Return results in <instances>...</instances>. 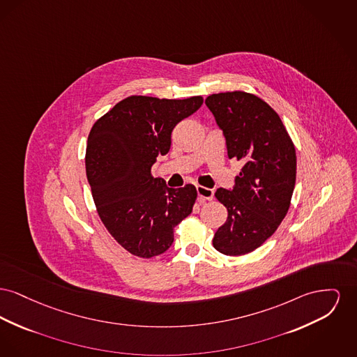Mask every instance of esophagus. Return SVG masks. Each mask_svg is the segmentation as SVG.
<instances>
[{
  "mask_svg": "<svg viewBox=\"0 0 357 357\" xmlns=\"http://www.w3.org/2000/svg\"><path fill=\"white\" fill-rule=\"evenodd\" d=\"M197 192L201 201H211L214 198V190L205 186H197Z\"/></svg>",
  "mask_w": 357,
  "mask_h": 357,
  "instance_id": "34e87169",
  "label": "esophagus"
}]
</instances>
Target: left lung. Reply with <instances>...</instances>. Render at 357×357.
Wrapping results in <instances>:
<instances>
[{
    "label": "left lung",
    "instance_id": "8db88e82",
    "mask_svg": "<svg viewBox=\"0 0 357 357\" xmlns=\"http://www.w3.org/2000/svg\"><path fill=\"white\" fill-rule=\"evenodd\" d=\"M205 104L222 130L229 159L244 163L233 188L215 191L228 218L215 231L213 247L229 256L245 255L268 240L289 211L295 148L278 113L253 94H211Z\"/></svg>",
    "mask_w": 357,
    "mask_h": 357
}]
</instances>
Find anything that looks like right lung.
<instances>
[{
    "mask_svg": "<svg viewBox=\"0 0 357 357\" xmlns=\"http://www.w3.org/2000/svg\"><path fill=\"white\" fill-rule=\"evenodd\" d=\"M201 96L159 100L132 96L120 101L90 130L86 175L106 229L126 251L153 257L174 243V228L192 211V185L168 188L151 167L171 147L172 129L195 113Z\"/></svg>",
    "mask_w": 357,
    "mask_h": 357,
    "instance_id": "add662e5",
    "label": "right lung"
}]
</instances>
